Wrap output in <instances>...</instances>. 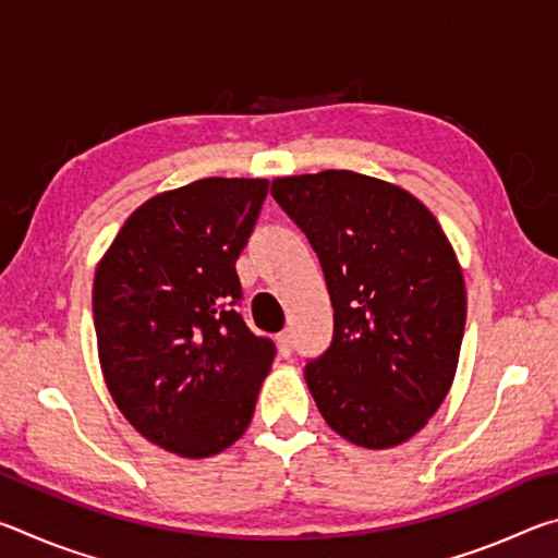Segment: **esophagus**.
I'll list each match as a JSON object with an SVG mask.
<instances>
[{"instance_id": "esophagus-1", "label": "esophagus", "mask_w": 558, "mask_h": 558, "mask_svg": "<svg viewBox=\"0 0 558 558\" xmlns=\"http://www.w3.org/2000/svg\"><path fill=\"white\" fill-rule=\"evenodd\" d=\"M276 342H278V352L282 356H290V352H292V332H290V329H282V332L276 337Z\"/></svg>"}]
</instances>
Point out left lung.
I'll use <instances>...</instances> for the list:
<instances>
[{"mask_svg":"<svg viewBox=\"0 0 558 558\" xmlns=\"http://www.w3.org/2000/svg\"><path fill=\"white\" fill-rule=\"evenodd\" d=\"M270 194L305 231L335 307L332 344L305 366L319 413L354 446H401L456 379L468 302L448 235L405 189L349 169L278 177Z\"/></svg>","mask_w":558,"mask_h":558,"instance_id":"1","label":"left lung"}]
</instances>
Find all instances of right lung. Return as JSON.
I'll return each mask as SVG.
<instances>
[{"label":"right lung","mask_w":558,"mask_h":558,"mask_svg":"<svg viewBox=\"0 0 558 558\" xmlns=\"http://www.w3.org/2000/svg\"><path fill=\"white\" fill-rule=\"evenodd\" d=\"M268 179L209 177L128 216L93 280L98 359L132 428L182 458L239 440L256 411L276 344L233 305L243 245Z\"/></svg>","instance_id":"right-lung-1"}]
</instances>
